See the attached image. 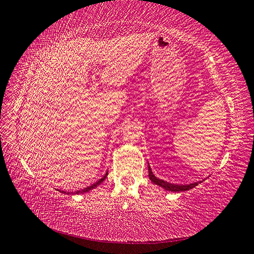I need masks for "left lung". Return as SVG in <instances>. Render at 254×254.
I'll return each mask as SVG.
<instances>
[{
  "label": "left lung",
  "instance_id": "left-lung-1",
  "mask_svg": "<svg viewBox=\"0 0 254 254\" xmlns=\"http://www.w3.org/2000/svg\"><path fill=\"white\" fill-rule=\"evenodd\" d=\"M148 177L149 179L152 182H154L155 185H157L161 188H164L165 190L167 191H171V192H183V191H188L190 190V189L196 187L198 183H201V181L199 182H194V183H190V185H175V183H169L167 181H164V180H160L158 179V178H156L153 174L152 169H150V167L148 166Z\"/></svg>",
  "mask_w": 254,
  "mask_h": 254
}]
</instances>
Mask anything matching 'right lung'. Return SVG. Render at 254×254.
I'll return each instance as SVG.
<instances>
[{
    "mask_svg": "<svg viewBox=\"0 0 254 254\" xmlns=\"http://www.w3.org/2000/svg\"><path fill=\"white\" fill-rule=\"evenodd\" d=\"M107 176H108V172H107V174H106L104 177L101 178V179H99L98 181L95 182L94 185H91V186H89V187H87V188H85V189H83V190H77L76 192H72L71 194H78V193H85V192H87V191H90L91 189H94V188H96V187H98V186L100 185V183H101L102 181H104V180L106 179V177H107ZM61 192L63 193L64 191H61ZM64 193H66V192H64ZM67 194H69V192H67Z\"/></svg>",
    "mask_w": 254,
    "mask_h": 254,
    "instance_id": "obj_1",
    "label": "right lung"
}]
</instances>
